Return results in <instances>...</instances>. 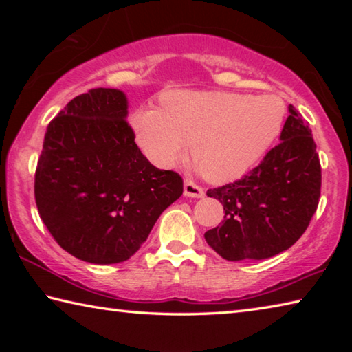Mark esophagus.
Returning a JSON list of instances; mask_svg holds the SVG:
<instances>
[{
  "instance_id": "obj_1",
  "label": "esophagus",
  "mask_w": 352,
  "mask_h": 352,
  "mask_svg": "<svg viewBox=\"0 0 352 352\" xmlns=\"http://www.w3.org/2000/svg\"><path fill=\"white\" fill-rule=\"evenodd\" d=\"M183 194L186 195V197L200 199V197H204V195H205V189L199 186V184H195L192 180H186V182H184Z\"/></svg>"
}]
</instances>
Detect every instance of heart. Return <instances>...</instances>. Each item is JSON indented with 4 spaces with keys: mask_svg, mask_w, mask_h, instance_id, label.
<instances>
[{
    "mask_svg": "<svg viewBox=\"0 0 352 352\" xmlns=\"http://www.w3.org/2000/svg\"><path fill=\"white\" fill-rule=\"evenodd\" d=\"M285 105L273 94L168 91L160 110L132 116L136 141L153 164L174 168L189 151L208 180H237L264 157L283 129Z\"/></svg>",
    "mask_w": 352,
    "mask_h": 352,
    "instance_id": "b5f03b06",
    "label": "heart"
}]
</instances>
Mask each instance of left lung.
Returning a JSON list of instances; mask_svg holds the SVG:
<instances>
[{
  "instance_id": "left-lung-1",
  "label": "left lung",
  "mask_w": 352,
  "mask_h": 352,
  "mask_svg": "<svg viewBox=\"0 0 352 352\" xmlns=\"http://www.w3.org/2000/svg\"><path fill=\"white\" fill-rule=\"evenodd\" d=\"M278 146L245 177L208 189L223 205V222L205 233L226 261L267 259L290 248L317 211L321 166L307 122L289 105Z\"/></svg>"
}]
</instances>
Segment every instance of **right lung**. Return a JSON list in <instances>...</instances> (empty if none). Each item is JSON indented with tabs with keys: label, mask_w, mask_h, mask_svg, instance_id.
Listing matches in <instances>:
<instances>
[{
	"label": "right lung",
	"mask_w": 352,
	"mask_h": 352,
	"mask_svg": "<svg viewBox=\"0 0 352 352\" xmlns=\"http://www.w3.org/2000/svg\"><path fill=\"white\" fill-rule=\"evenodd\" d=\"M116 88L76 96L46 129L35 170V204L65 252L91 264L127 261L157 219L183 194V180L141 153Z\"/></svg>",
	"instance_id": "right-lung-1"
}]
</instances>
